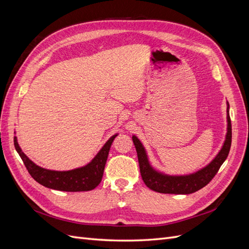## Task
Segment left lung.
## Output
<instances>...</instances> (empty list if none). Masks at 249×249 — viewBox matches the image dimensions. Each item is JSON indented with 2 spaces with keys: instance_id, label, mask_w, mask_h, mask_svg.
Returning a JSON list of instances; mask_svg holds the SVG:
<instances>
[{
  "instance_id": "left-lung-1",
  "label": "left lung",
  "mask_w": 249,
  "mask_h": 249,
  "mask_svg": "<svg viewBox=\"0 0 249 249\" xmlns=\"http://www.w3.org/2000/svg\"><path fill=\"white\" fill-rule=\"evenodd\" d=\"M227 134L220 150L205 167L188 175H168L154 167L149 161L144 145L137 136L133 135L132 139L138 156L141 177L149 189L168 194H191L211 182L223 162L227 160L231 144V124L229 102H227Z\"/></svg>"
}]
</instances>
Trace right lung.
<instances>
[{
  "label": "right lung",
  "instance_id": "add662e5",
  "mask_svg": "<svg viewBox=\"0 0 249 249\" xmlns=\"http://www.w3.org/2000/svg\"><path fill=\"white\" fill-rule=\"evenodd\" d=\"M117 135L118 133L111 136L88 164L82 167L63 171L43 168L30 160L22 153L16 136H14V146H16L17 152L21 158L30 175L40 185L50 188V189L66 192L90 191L101 183L111 144Z\"/></svg>",
  "mask_w": 249,
  "mask_h": 249
}]
</instances>
